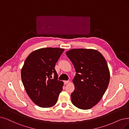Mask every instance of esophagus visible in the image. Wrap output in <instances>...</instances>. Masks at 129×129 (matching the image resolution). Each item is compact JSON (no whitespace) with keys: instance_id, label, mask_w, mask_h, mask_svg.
<instances>
[{"instance_id":"34e87169","label":"esophagus","mask_w":129,"mask_h":129,"mask_svg":"<svg viewBox=\"0 0 129 129\" xmlns=\"http://www.w3.org/2000/svg\"><path fill=\"white\" fill-rule=\"evenodd\" d=\"M69 82V80H64V81H63V82H64V84H68Z\"/></svg>"}]
</instances>
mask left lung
Returning a JSON list of instances; mask_svg holds the SVG:
<instances>
[{"instance_id":"8db88e82","label":"left lung","mask_w":129,"mask_h":129,"mask_svg":"<svg viewBox=\"0 0 129 129\" xmlns=\"http://www.w3.org/2000/svg\"><path fill=\"white\" fill-rule=\"evenodd\" d=\"M66 55L73 63L76 74L71 102L82 110H88L101 100L109 86L110 74L103 55L92 49H71Z\"/></svg>"}]
</instances>
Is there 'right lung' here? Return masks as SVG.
I'll list each match as a JSON object with an SVG mask.
<instances>
[{
    "mask_svg": "<svg viewBox=\"0 0 129 129\" xmlns=\"http://www.w3.org/2000/svg\"><path fill=\"white\" fill-rule=\"evenodd\" d=\"M64 50L57 48L40 49L32 52L24 62L21 71L23 85L30 100L40 107L55 105L62 90L63 82L58 79L54 67Z\"/></svg>",
    "mask_w": 129,
    "mask_h": 129,
    "instance_id": "1",
    "label": "right lung"
}]
</instances>
